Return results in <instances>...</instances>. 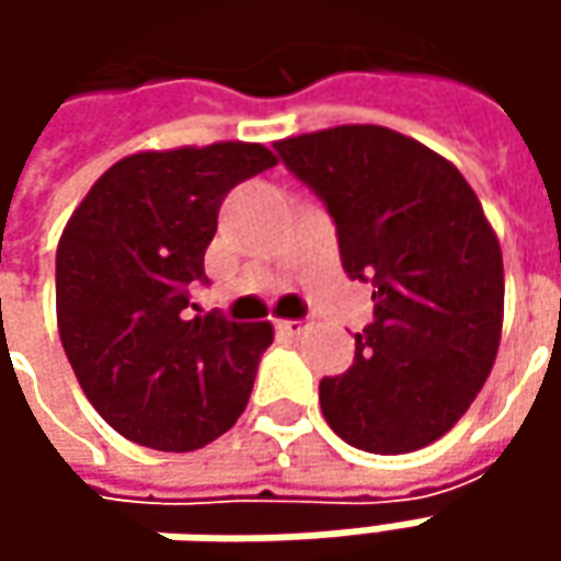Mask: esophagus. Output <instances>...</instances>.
Masks as SVG:
<instances>
[{
    "label": "esophagus",
    "instance_id": "obj_1",
    "mask_svg": "<svg viewBox=\"0 0 561 561\" xmlns=\"http://www.w3.org/2000/svg\"><path fill=\"white\" fill-rule=\"evenodd\" d=\"M274 328H277V334L280 336H299L306 331L302 321H274Z\"/></svg>",
    "mask_w": 561,
    "mask_h": 561
}]
</instances>
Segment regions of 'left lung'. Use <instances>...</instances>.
I'll list each match as a JSON object with an SVG mask.
<instances>
[{
    "instance_id": "8db88e82",
    "label": "left lung",
    "mask_w": 561,
    "mask_h": 561,
    "mask_svg": "<svg viewBox=\"0 0 561 561\" xmlns=\"http://www.w3.org/2000/svg\"><path fill=\"white\" fill-rule=\"evenodd\" d=\"M274 149L328 205L343 271L375 287L353 365L318 387L324 419L380 456L440 440L481 393L503 334V252L474 190L434 149L377 124Z\"/></svg>"
}]
</instances>
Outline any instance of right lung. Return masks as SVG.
<instances>
[{"mask_svg":"<svg viewBox=\"0 0 561 561\" xmlns=\"http://www.w3.org/2000/svg\"><path fill=\"white\" fill-rule=\"evenodd\" d=\"M262 142L137 152L115 162L68 218L55 252V312L87 399L121 437L190 453L247 409L268 321L193 314L218 208L274 168ZM199 312V309H196Z\"/></svg>","mask_w":561,"mask_h":561,"instance_id":"add662e5","label":"right lung"}]
</instances>
